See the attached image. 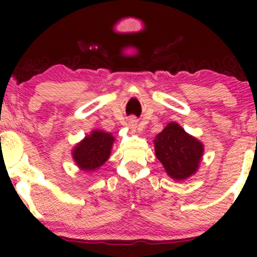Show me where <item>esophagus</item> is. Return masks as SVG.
Wrapping results in <instances>:
<instances>
[{
  "label": "esophagus",
  "instance_id": "obj_1",
  "mask_svg": "<svg viewBox=\"0 0 257 257\" xmlns=\"http://www.w3.org/2000/svg\"><path fill=\"white\" fill-rule=\"evenodd\" d=\"M128 126L132 132H135L137 131V126H138V120L135 118H131L128 122Z\"/></svg>",
  "mask_w": 257,
  "mask_h": 257
}]
</instances>
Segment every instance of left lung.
Segmentation results:
<instances>
[{"mask_svg":"<svg viewBox=\"0 0 257 257\" xmlns=\"http://www.w3.org/2000/svg\"><path fill=\"white\" fill-rule=\"evenodd\" d=\"M156 157L169 178L182 181L194 175L202 162L204 145L179 123L170 122L153 140Z\"/></svg>","mask_w":257,"mask_h":257,"instance_id":"left-lung-1","label":"left lung"}]
</instances>
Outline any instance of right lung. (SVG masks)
<instances>
[{
  "instance_id": "right-lung-1",
  "label": "right lung",
  "mask_w": 257,
  "mask_h": 257,
  "mask_svg": "<svg viewBox=\"0 0 257 257\" xmlns=\"http://www.w3.org/2000/svg\"><path fill=\"white\" fill-rule=\"evenodd\" d=\"M114 137L111 133L94 129L72 149V159L83 173H93L110 158Z\"/></svg>"
}]
</instances>
